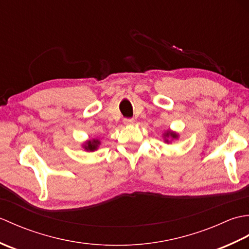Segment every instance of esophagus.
Here are the masks:
<instances>
[{
  "label": "esophagus",
  "instance_id": "obj_1",
  "mask_svg": "<svg viewBox=\"0 0 249 249\" xmlns=\"http://www.w3.org/2000/svg\"><path fill=\"white\" fill-rule=\"evenodd\" d=\"M123 122L125 125H133L135 123V120L134 119H124Z\"/></svg>",
  "mask_w": 249,
  "mask_h": 249
}]
</instances>
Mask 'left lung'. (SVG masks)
<instances>
[{"instance_id": "obj_1", "label": "left lung", "mask_w": 249, "mask_h": 249, "mask_svg": "<svg viewBox=\"0 0 249 249\" xmlns=\"http://www.w3.org/2000/svg\"><path fill=\"white\" fill-rule=\"evenodd\" d=\"M162 138H163V141H165V143L169 144V143H171V141L178 139V134L177 133V131H173L171 129H167L166 131H163Z\"/></svg>"}]
</instances>
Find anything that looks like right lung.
I'll return each mask as SVG.
<instances>
[{"label": "right lung", "instance_id": "obj_1", "mask_svg": "<svg viewBox=\"0 0 249 249\" xmlns=\"http://www.w3.org/2000/svg\"><path fill=\"white\" fill-rule=\"evenodd\" d=\"M100 145V140L97 138H93V139H89L87 141H84V143H82V147L87 152H94L96 151Z\"/></svg>", "mask_w": 249, "mask_h": 249}]
</instances>
